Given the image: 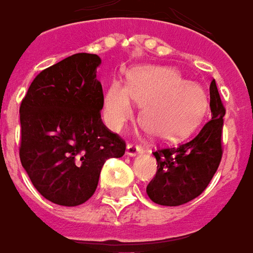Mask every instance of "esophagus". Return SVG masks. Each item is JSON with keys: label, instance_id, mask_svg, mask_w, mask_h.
Wrapping results in <instances>:
<instances>
[{"label": "esophagus", "instance_id": "34e87169", "mask_svg": "<svg viewBox=\"0 0 253 253\" xmlns=\"http://www.w3.org/2000/svg\"><path fill=\"white\" fill-rule=\"evenodd\" d=\"M142 153V149L137 145H133V144H128L126 145V155L130 156V157H134V156H138Z\"/></svg>", "mask_w": 253, "mask_h": 253}]
</instances>
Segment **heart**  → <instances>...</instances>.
Wrapping results in <instances>:
<instances>
[{"label": "heart", "mask_w": 253, "mask_h": 253, "mask_svg": "<svg viewBox=\"0 0 253 253\" xmlns=\"http://www.w3.org/2000/svg\"><path fill=\"white\" fill-rule=\"evenodd\" d=\"M134 102L142 105L141 120L159 140H177L199 126L208 111V94L199 83L188 81L170 66H138L128 85L115 80L104 96L108 126L120 132L134 116Z\"/></svg>", "instance_id": "heart-1"}]
</instances>
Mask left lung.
<instances>
[{
	"label": "left lung",
	"instance_id": "left-lung-1",
	"mask_svg": "<svg viewBox=\"0 0 253 253\" xmlns=\"http://www.w3.org/2000/svg\"><path fill=\"white\" fill-rule=\"evenodd\" d=\"M212 119L199 133L174 148L153 152L157 172L148 184L147 193L156 204L183 206L204 192L221 161V132L225 109L216 81L210 86Z\"/></svg>",
	"mask_w": 253,
	"mask_h": 253
}]
</instances>
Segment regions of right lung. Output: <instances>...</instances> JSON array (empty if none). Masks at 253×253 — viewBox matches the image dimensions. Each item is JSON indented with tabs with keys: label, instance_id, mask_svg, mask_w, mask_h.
<instances>
[{
	"label": "right lung",
	"instance_id": "obj_1",
	"mask_svg": "<svg viewBox=\"0 0 253 253\" xmlns=\"http://www.w3.org/2000/svg\"><path fill=\"white\" fill-rule=\"evenodd\" d=\"M97 54L77 53L42 70L20 106L21 164L46 200L76 207L96 191L104 163L125 142L101 121Z\"/></svg>",
	"mask_w": 253,
	"mask_h": 253
}]
</instances>
